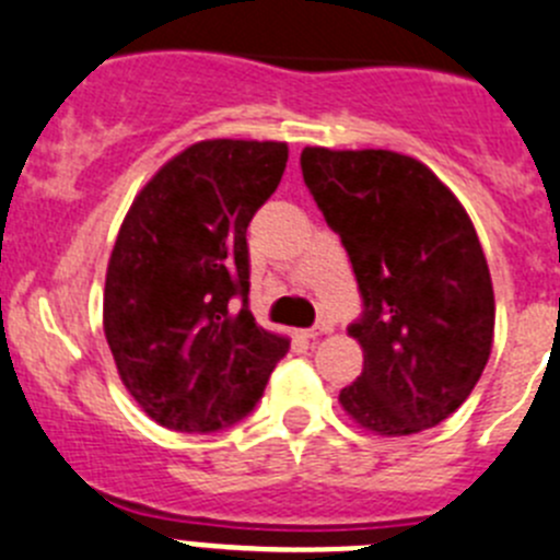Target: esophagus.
Segmentation results:
<instances>
[{"mask_svg": "<svg viewBox=\"0 0 560 560\" xmlns=\"http://www.w3.org/2000/svg\"><path fill=\"white\" fill-rule=\"evenodd\" d=\"M332 332V322H327V318H322V322L313 324L311 329H307V338H322V335H329Z\"/></svg>", "mask_w": 560, "mask_h": 560, "instance_id": "34e87169", "label": "esophagus"}]
</instances>
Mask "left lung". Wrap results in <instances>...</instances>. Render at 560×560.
I'll list each match as a JSON object with an SVG mask.
<instances>
[{
  "mask_svg": "<svg viewBox=\"0 0 560 560\" xmlns=\"http://www.w3.org/2000/svg\"><path fill=\"white\" fill-rule=\"evenodd\" d=\"M300 164L363 296L349 327L363 374L340 407L382 436L443 423L481 380L494 338L492 277L470 217L404 153L305 148Z\"/></svg>",
  "mask_w": 560,
  "mask_h": 560,
  "instance_id": "left-lung-1",
  "label": "left lung"
}]
</instances>
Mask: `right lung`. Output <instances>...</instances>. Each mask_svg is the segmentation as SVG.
Instances as JSON below:
<instances>
[{"instance_id": "add662e5", "label": "right lung", "mask_w": 560, "mask_h": 560, "mask_svg": "<svg viewBox=\"0 0 560 560\" xmlns=\"http://www.w3.org/2000/svg\"><path fill=\"white\" fill-rule=\"evenodd\" d=\"M285 162V142H195L142 186L120 225L104 335L126 390L167 429L209 434L242 420L289 351L247 305V225Z\"/></svg>"}]
</instances>
